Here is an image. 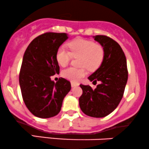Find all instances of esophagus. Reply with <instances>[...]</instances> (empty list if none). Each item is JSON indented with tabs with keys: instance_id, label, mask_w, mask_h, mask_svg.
I'll return each instance as SVG.
<instances>
[{
	"instance_id": "obj_1",
	"label": "esophagus",
	"mask_w": 149,
	"mask_h": 149,
	"mask_svg": "<svg viewBox=\"0 0 149 149\" xmlns=\"http://www.w3.org/2000/svg\"><path fill=\"white\" fill-rule=\"evenodd\" d=\"M71 87L72 88H75V87H77L78 86V83H73V82H71Z\"/></svg>"
}]
</instances>
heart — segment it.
Instances as JSON below:
<instances>
[{
    "label": "heart",
    "mask_w": 149,
    "mask_h": 149,
    "mask_svg": "<svg viewBox=\"0 0 149 149\" xmlns=\"http://www.w3.org/2000/svg\"><path fill=\"white\" fill-rule=\"evenodd\" d=\"M68 47L70 52L64 47H60L58 49L56 58L59 64L65 66L71 61L72 57H80L78 59L79 66L83 67L80 69L69 67L64 69L61 75L66 79L73 82L78 81L86 74L85 67L89 71H95L103 61L104 57L103 47L91 40L77 38L69 42Z\"/></svg>",
    "instance_id": "heart-1"
}]
</instances>
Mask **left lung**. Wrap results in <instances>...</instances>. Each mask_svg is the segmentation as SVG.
Instances as JSON below:
<instances>
[{
	"label": "left lung",
	"mask_w": 149,
	"mask_h": 149,
	"mask_svg": "<svg viewBox=\"0 0 149 149\" xmlns=\"http://www.w3.org/2000/svg\"><path fill=\"white\" fill-rule=\"evenodd\" d=\"M104 50L103 61L98 69L88 79L97 85L92 89L90 85L80 84L83 94L79 98L82 111L94 118H103L117 108L127 84L128 71L124 52L117 42L107 36H93Z\"/></svg>",
	"instance_id": "1"
}]
</instances>
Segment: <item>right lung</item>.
<instances>
[{
    "label": "right lung",
    "mask_w": 149,
    "mask_h": 149,
    "mask_svg": "<svg viewBox=\"0 0 149 149\" xmlns=\"http://www.w3.org/2000/svg\"><path fill=\"white\" fill-rule=\"evenodd\" d=\"M67 38L65 33H45L31 42L24 54L19 78L20 88L25 105L36 117L57 116L71 90L69 80L60 78L54 83L50 78L59 73L56 54Z\"/></svg>",
    "instance_id": "1"
}]
</instances>
